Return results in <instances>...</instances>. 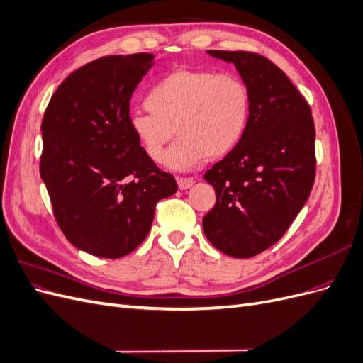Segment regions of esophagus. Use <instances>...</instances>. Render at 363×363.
<instances>
[{
	"instance_id": "34e87169",
	"label": "esophagus",
	"mask_w": 363,
	"mask_h": 363,
	"mask_svg": "<svg viewBox=\"0 0 363 363\" xmlns=\"http://www.w3.org/2000/svg\"><path fill=\"white\" fill-rule=\"evenodd\" d=\"M177 183H179V188H180L182 191H184V189H189L191 186L195 183V180L191 179V177H179V179H177Z\"/></svg>"
}]
</instances>
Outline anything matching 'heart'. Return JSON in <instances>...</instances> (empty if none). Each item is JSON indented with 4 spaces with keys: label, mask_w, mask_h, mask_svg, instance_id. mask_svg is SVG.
Returning <instances> with one entry per match:
<instances>
[{
    "label": "heart",
    "mask_w": 363,
    "mask_h": 363,
    "mask_svg": "<svg viewBox=\"0 0 363 363\" xmlns=\"http://www.w3.org/2000/svg\"><path fill=\"white\" fill-rule=\"evenodd\" d=\"M148 112H133L128 127L151 160L188 171L207 157L230 155L247 135L251 116L248 84L232 72L182 68L167 74L145 95ZM176 130H174L173 128Z\"/></svg>",
    "instance_id": "heart-1"
}]
</instances>
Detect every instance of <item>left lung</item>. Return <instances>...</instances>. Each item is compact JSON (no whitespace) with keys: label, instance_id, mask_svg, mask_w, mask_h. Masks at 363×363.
Segmentation results:
<instances>
[{"label":"left lung","instance_id":"8db88e82","mask_svg":"<svg viewBox=\"0 0 363 363\" xmlns=\"http://www.w3.org/2000/svg\"><path fill=\"white\" fill-rule=\"evenodd\" d=\"M232 62L251 94L242 142L206 171L216 203L203 218L211 244L224 255H260L286 233L313 188L315 124L311 106L289 77L251 51L207 50Z\"/></svg>","mask_w":363,"mask_h":363}]
</instances>
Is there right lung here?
<instances>
[{
	"mask_svg": "<svg viewBox=\"0 0 363 363\" xmlns=\"http://www.w3.org/2000/svg\"><path fill=\"white\" fill-rule=\"evenodd\" d=\"M155 54L106 56L75 69L42 119L40 177L62 233L104 259L130 255L147 238L156 204L177 192L128 127L130 98Z\"/></svg>",
	"mask_w": 363,
	"mask_h": 363,
	"instance_id": "obj_1",
	"label": "right lung"
}]
</instances>
